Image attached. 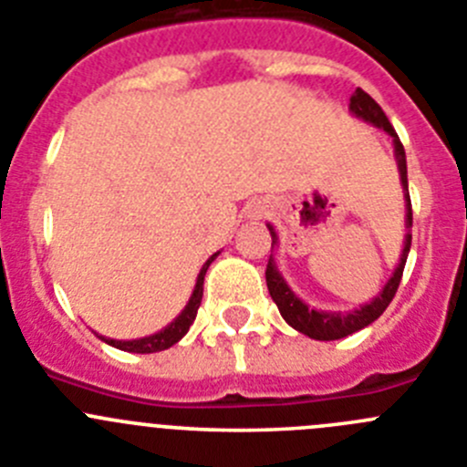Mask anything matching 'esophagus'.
<instances>
[{"mask_svg":"<svg viewBox=\"0 0 467 467\" xmlns=\"http://www.w3.org/2000/svg\"><path fill=\"white\" fill-rule=\"evenodd\" d=\"M267 212V207H265V204H254V207H251V212H248V219H260V216H263V213Z\"/></svg>","mask_w":467,"mask_h":467,"instance_id":"34e87169","label":"esophagus"}]
</instances>
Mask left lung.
I'll use <instances>...</instances> for the list:
<instances>
[{
	"instance_id": "left-lung-1",
	"label": "left lung",
	"mask_w": 467,
	"mask_h": 467,
	"mask_svg": "<svg viewBox=\"0 0 467 467\" xmlns=\"http://www.w3.org/2000/svg\"><path fill=\"white\" fill-rule=\"evenodd\" d=\"M352 117L366 121V124L376 126V129H382L391 138V145H394V159L396 168H399L400 177V189H403V200H405V239H403V251H400L399 265L391 272L389 281L382 285L380 293L371 299V302L359 304L352 311H325V308L308 306L302 297L295 295V290L287 285V281L283 278L281 269H278L276 260H274V254L269 255L267 272H265V278H267L269 295H272L274 304L281 311L283 320L287 325L297 329L299 334L308 338H316V341H338V338H346L350 334L359 332L364 327H368L371 322H376L378 317L385 313V308L389 306V302L394 299L396 290H399L400 276H403L405 260H408V254H410V244H412V204H410V193H408V165H405V150L400 145L399 135H396L394 126L389 124L387 115L382 112V108L373 101L371 96L366 94L364 89L357 87L355 94L350 96V106H348ZM269 234H272V251L274 246H278V234L274 230L272 223H267Z\"/></svg>"
}]
</instances>
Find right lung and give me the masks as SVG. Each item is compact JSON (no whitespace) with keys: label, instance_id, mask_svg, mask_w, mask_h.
<instances>
[{"label":"right lung","instance_id":"obj_1","mask_svg":"<svg viewBox=\"0 0 467 467\" xmlns=\"http://www.w3.org/2000/svg\"><path fill=\"white\" fill-rule=\"evenodd\" d=\"M221 251H216L213 255H209L207 263L202 265V269H200L198 278H195V285H193V293H191L189 302H186V306L182 308V313L177 317H174L172 322H168V325L163 327V329H159L156 334H150V337H142V338H130V341H117V338H108V337H101V334H96V337L101 338L103 343H108V346L117 348V350H124V352H135V355H150V352H161V350H168V348H172L174 343H180L182 338L186 337V332H189V327L193 325L195 316H198V308H200V302H202V283H204V274H207L209 265L216 260V255H219Z\"/></svg>","mask_w":467,"mask_h":467}]
</instances>
